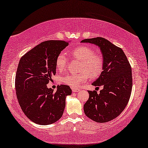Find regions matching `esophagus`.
I'll return each instance as SVG.
<instances>
[{
  "instance_id": "esophagus-1",
  "label": "esophagus",
  "mask_w": 148,
  "mask_h": 148,
  "mask_svg": "<svg viewBox=\"0 0 148 148\" xmlns=\"http://www.w3.org/2000/svg\"><path fill=\"white\" fill-rule=\"evenodd\" d=\"M80 89H78V88H72V91L75 92H79Z\"/></svg>"
}]
</instances>
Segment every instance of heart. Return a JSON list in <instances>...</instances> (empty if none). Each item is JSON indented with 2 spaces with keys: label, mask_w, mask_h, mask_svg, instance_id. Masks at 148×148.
Masks as SVG:
<instances>
[{
  "label": "heart",
  "mask_w": 148,
  "mask_h": 148,
  "mask_svg": "<svg viewBox=\"0 0 148 148\" xmlns=\"http://www.w3.org/2000/svg\"><path fill=\"white\" fill-rule=\"evenodd\" d=\"M75 58L81 61V69L85 70L78 74H67L63 76L61 81L65 85L77 88L85 83L89 78L96 77L101 72L103 68V58L100 54L95 53L91 47L79 46L71 51ZM67 57L65 53H61L56 59V69L59 72L63 71L66 67Z\"/></svg>",
  "instance_id": "1"
}]
</instances>
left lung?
Listing matches in <instances>:
<instances>
[{
    "instance_id": "8db88e82",
    "label": "left lung",
    "mask_w": 148,
    "mask_h": 148,
    "mask_svg": "<svg viewBox=\"0 0 148 148\" xmlns=\"http://www.w3.org/2000/svg\"><path fill=\"white\" fill-rule=\"evenodd\" d=\"M81 43H89L99 47L103 55V71L92 85L103 86L97 94L90 91L84 104L87 117L99 123L110 121L121 114L128 104L132 88V69L124 52L105 38L85 39Z\"/></svg>"
}]
</instances>
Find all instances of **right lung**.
I'll use <instances>...</instances> for the list:
<instances>
[{
  "instance_id": "right-lung-1",
  "label": "right lung",
  "mask_w": 148,
  "mask_h": 148,
  "mask_svg": "<svg viewBox=\"0 0 148 148\" xmlns=\"http://www.w3.org/2000/svg\"><path fill=\"white\" fill-rule=\"evenodd\" d=\"M69 42L48 40L22 56L15 79L16 93L24 114L36 124L48 125L60 120L71 95L69 86L61 85L53 92L47 84L56 73V59Z\"/></svg>"
}]
</instances>
